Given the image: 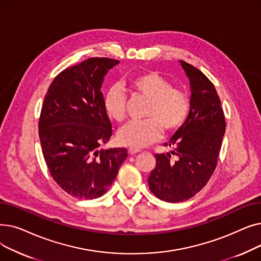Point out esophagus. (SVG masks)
<instances>
[{"label":"esophagus","mask_w":261,"mask_h":261,"mask_svg":"<svg viewBox=\"0 0 261 261\" xmlns=\"http://www.w3.org/2000/svg\"><path fill=\"white\" fill-rule=\"evenodd\" d=\"M128 152H129V154L133 155V154H136V153H139V152H141V150H140V149H135V148H129V150H128Z\"/></svg>","instance_id":"esophagus-1"}]
</instances>
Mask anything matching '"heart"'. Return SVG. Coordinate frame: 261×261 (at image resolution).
<instances>
[{
    "label": "heart",
    "mask_w": 261,
    "mask_h": 261,
    "mask_svg": "<svg viewBox=\"0 0 261 261\" xmlns=\"http://www.w3.org/2000/svg\"><path fill=\"white\" fill-rule=\"evenodd\" d=\"M130 89L149 100L143 121H131L117 133L118 142L135 149L156 142L162 132H173L181 128L190 112L188 96L158 72H145L130 79ZM106 113L115 121L126 116V96L117 85L110 88L103 97Z\"/></svg>",
    "instance_id": "1"
}]
</instances>
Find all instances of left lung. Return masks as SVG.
I'll list each match as a JSON object with an SVG mask.
<instances>
[{"label":"left lung","instance_id":"1","mask_svg":"<svg viewBox=\"0 0 261 261\" xmlns=\"http://www.w3.org/2000/svg\"><path fill=\"white\" fill-rule=\"evenodd\" d=\"M180 63L189 79L190 112L169 141L174 150L155 154L156 165L148 177L151 193L170 203L193 198L206 185L225 133L221 101L213 82L197 67L182 60Z\"/></svg>","mask_w":261,"mask_h":261}]
</instances>
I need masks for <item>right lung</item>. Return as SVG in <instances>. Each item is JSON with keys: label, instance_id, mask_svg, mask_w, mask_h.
Segmentation results:
<instances>
[{"label": "right lung", "instance_id": "1", "mask_svg": "<svg viewBox=\"0 0 261 261\" xmlns=\"http://www.w3.org/2000/svg\"><path fill=\"white\" fill-rule=\"evenodd\" d=\"M119 63L90 58L55 77L39 120L42 152L53 179L79 199L101 197L128 156L125 148L99 150L112 135L103 107L105 76Z\"/></svg>", "mask_w": 261, "mask_h": 261}]
</instances>
